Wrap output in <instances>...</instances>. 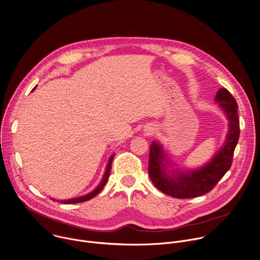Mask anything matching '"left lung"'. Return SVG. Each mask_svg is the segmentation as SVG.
<instances>
[{"instance_id":"1","label":"left lung","mask_w":260,"mask_h":260,"mask_svg":"<svg viewBox=\"0 0 260 260\" xmlns=\"http://www.w3.org/2000/svg\"><path fill=\"white\" fill-rule=\"evenodd\" d=\"M215 101L224 111L229 121V128L224 145L207 164L190 170L173 169L174 164L163 146L156 141L151 144L149 175L154 185L163 193L176 199L201 197L211 191L230 169L240 135L238 104L225 88L218 90Z\"/></svg>"}]
</instances>
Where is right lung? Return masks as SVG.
<instances>
[{"mask_svg": "<svg viewBox=\"0 0 260 260\" xmlns=\"http://www.w3.org/2000/svg\"><path fill=\"white\" fill-rule=\"evenodd\" d=\"M36 88V87H35ZM35 88H33V90L32 91H34V89ZM113 158H114V154H112L110 157H109V159H108V162H107V165H106V168H105V172H104V175H103V177H102V179H101V181H100V183L97 185V187L93 190V191H91V192H89V193H87V194H85V196H82V197H79V198H76V199H71V200H64V201H59L60 202V204H64V205H69V204H77V203H82V202H86V201H89V200H91L92 198H94L95 196H97L101 190H102V188L104 187V185L106 184V182H107V180H108V177H109V175H110V170H111V163H112V160H113ZM52 201H54L53 199H51Z\"/></svg>", "mask_w": 260, "mask_h": 260, "instance_id": "obj_1", "label": "right lung"}]
</instances>
